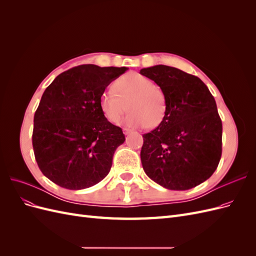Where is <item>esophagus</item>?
I'll return each mask as SVG.
<instances>
[{
  "label": "esophagus",
  "instance_id": "34e87169",
  "mask_svg": "<svg viewBox=\"0 0 256 256\" xmlns=\"http://www.w3.org/2000/svg\"><path fill=\"white\" fill-rule=\"evenodd\" d=\"M122 131H124V134H129L132 130L129 129V128H124V129H122Z\"/></svg>",
  "mask_w": 256,
  "mask_h": 256
}]
</instances>
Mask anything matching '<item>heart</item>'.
I'll return each instance as SVG.
<instances>
[{
  "mask_svg": "<svg viewBox=\"0 0 256 256\" xmlns=\"http://www.w3.org/2000/svg\"><path fill=\"white\" fill-rule=\"evenodd\" d=\"M113 90L99 98V109L106 120L118 124L129 108L126 124L131 127L156 128L166 114V97L157 85L146 76L129 74L118 79Z\"/></svg>",
  "mask_w": 256,
  "mask_h": 256,
  "instance_id": "heart-1",
  "label": "heart"
}]
</instances>
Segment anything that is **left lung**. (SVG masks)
Masks as SVG:
<instances>
[{"label": "left lung", "instance_id": "8db88e82", "mask_svg": "<svg viewBox=\"0 0 256 256\" xmlns=\"http://www.w3.org/2000/svg\"><path fill=\"white\" fill-rule=\"evenodd\" d=\"M166 97L160 125L143 134L141 161L150 180L170 190H188L218 168L222 154V122L212 92L198 76L156 65L140 70Z\"/></svg>", "mask_w": 256, "mask_h": 256}]
</instances>
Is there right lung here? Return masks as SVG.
<instances>
[{
	"label": "right lung",
	"mask_w": 256,
	"mask_h": 256,
	"mask_svg": "<svg viewBox=\"0 0 256 256\" xmlns=\"http://www.w3.org/2000/svg\"><path fill=\"white\" fill-rule=\"evenodd\" d=\"M127 69L80 65L58 74L44 92L32 143L38 166L54 184L81 190L109 174L125 134L106 120L99 98Z\"/></svg>",
	"instance_id": "1"
}]
</instances>
